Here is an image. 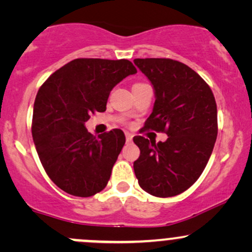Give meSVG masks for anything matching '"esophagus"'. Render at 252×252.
<instances>
[{
	"label": "esophagus",
	"instance_id": "1",
	"mask_svg": "<svg viewBox=\"0 0 252 252\" xmlns=\"http://www.w3.org/2000/svg\"><path fill=\"white\" fill-rule=\"evenodd\" d=\"M126 142H131L132 134H130V132H126Z\"/></svg>",
	"mask_w": 252,
	"mask_h": 252
}]
</instances>
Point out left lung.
Segmentation results:
<instances>
[{
    "label": "left lung",
    "mask_w": 252,
    "mask_h": 252,
    "mask_svg": "<svg viewBox=\"0 0 252 252\" xmlns=\"http://www.w3.org/2000/svg\"><path fill=\"white\" fill-rule=\"evenodd\" d=\"M155 91L153 112L143 130L168 135L164 142L135 136L140 158L134 162L141 189L158 198L189 189L204 172L218 134L212 90L192 68L166 58L135 59Z\"/></svg>",
    "instance_id": "obj_1"
}]
</instances>
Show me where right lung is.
Listing matches in <instances>:
<instances>
[{
    "mask_svg": "<svg viewBox=\"0 0 252 252\" xmlns=\"http://www.w3.org/2000/svg\"><path fill=\"white\" fill-rule=\"evenodd\" d=\"M137 70L126 59H74L42 84L34 102L32 135L47 175L68 194L105 189L126 143L121 129L94 136L85 122L103 112L110 91Z\"/></svg>",
    "mask_w": 252,
    "mask_h": 252,
    "instance_id": "right-lung-1",
    "label": "right lung"
}]
</instances>
